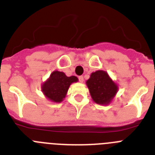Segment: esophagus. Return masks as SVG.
<instances>
[{"label":"esophagus","mask_w":155,"mask_h":155,"mask_svg":"<svg viewBox=\"0 0 155 155\" xmlns=\"http://www.w3.org/2000/svg\"><path fill=\"white\" fill-rule=\"evenodd\" d=\"M79 81L80 82V83H83V81H84V79H83V76H79Z\"/></svg>","instance_id":"esophagus-1"}]
</instances>
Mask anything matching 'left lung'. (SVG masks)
I'll list each match as a JSON object with an SVG mask.
<instances>
[{"mask_svg":"<svg viewBox=\"0 0 155 155\" xmlns=\"http://www.w3.org/2000/svg\"><path fill=\"white\" fill-rule=\"evenodd\" d=\"M86 84L93 101L101 105L109 104L118 91V85L103 70L92 72Z\"/></svg>","mask_w":155,"mask_h":155,"instance_id":"8db88e82","label":"left lung"}]
</instances>
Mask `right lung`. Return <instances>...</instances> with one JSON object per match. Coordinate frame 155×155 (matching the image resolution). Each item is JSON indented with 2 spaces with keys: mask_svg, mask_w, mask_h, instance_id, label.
I'll use <instances>...</instances> for the list:
<instances>
[{
  "mask_svg": "<svg viewBox=\"0 0 155 155\" xmlns=\"http://www.w3.org/2000/svg\"><path fill=\"white\" fill-rule=\"evenodd\" d=\"M76 82H78L76 76L68 77L63 72L55 70L41 85V91L48 100L60 103L66 96L70 85Z\"/></svg>",
  "mask_w": 155,
  "mask_h": 155,
  "instance_id": "right-lung-1",
  "label": "right lung"
}]
</instances>
